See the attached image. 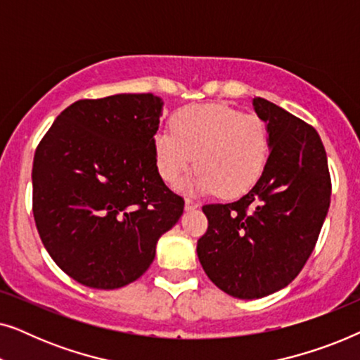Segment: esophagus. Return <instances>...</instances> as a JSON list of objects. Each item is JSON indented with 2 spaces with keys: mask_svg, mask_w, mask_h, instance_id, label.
I'll use <instances>...</instances> for the list:
<instances>
[{
  "mask_svg": "<svg viewBox=\"0 0 360 360\" xmlns=\"http://www.w3.org/2000/svg\"><path fill=\"white\" fill-rule=\"evenodd\" d=\"M198 201H193V200H190V198H186L185 200V210H195V208H198Z\"/></svg>",
  "mask_w": 360,
  "mask_h": 360,
  "instance_id": "1",
  "label": "esophagus"
}]
</instances>
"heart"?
I'll list each match as a JSON object with an SVG mask.
<instances>
[{"label": "heart", "instance_id": "1", "mask_svg": "<svg viewBox=\"0 0 360 360\" xmlns=\"http://www.w3.org/2000/svg\"><path fill=\"white\" fill-rule=\"evenodd\" d=\"M170 127L152 137L157 172L167 185H179L195 164L190 190L238 198L267 169L272 142L262 117L211 103L176 111Z\"/></svg>", "mask_w": 360, "mask_h": 360}]
</instances>
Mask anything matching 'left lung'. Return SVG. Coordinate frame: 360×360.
I'll return each mask as SVG.
<instances>
[{
    "instance_id": "1",
    "label": "left lung",
    "mask_w": 360,
    "mask_h": 360,
    "mask_svg": "<svg viewBox=\"0 0 360 360\" xmlns=\"http://www.w3.org/2000/svg\"><path fill=\"white\" fill-rule=\"evenodd\" d=\"M252 105L270 132L267 169L243 198L203 206L208 229L196 244L211 282L243 300L278 292L302 272L331 201L316 129L264 98Z\"/></svg>"
}]
</instances>
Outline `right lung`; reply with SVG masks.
Masks as SVG:
<instances>
[{
  "label": "right lung",
  "instance_id": "1",
  "mask_svg": "<svg viewBox=\"0 0 360 360\" xmlns=\"http://www.w3.org/2000/svg\"><path fill=\"white\" fill-rule=\"evenodd\" d=\"M162 105L152 93L78 100L39 142L34 221L53 262L78 283L115 290L134 282L184 213L152 152Z\"/></svg>",
  "mask_w": 360,
  "mask_h": 360
}]
</instances>
